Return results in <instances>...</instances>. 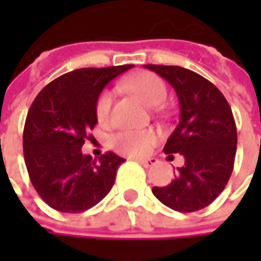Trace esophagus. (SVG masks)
Here are the masks:
<instances>
[{
    "label": "esophagus",
    "mask_w": 261,
    "mask_h": 261,
    "mask_svg": "<svg viewBox=\"0 0 261 261\" xmlns=\"http://www.w3.org/2000/svg\"><path fill=\"white\" fill-rule=\"evenodd\" d=\"M137 163H140L142 166H145V168H149V166H152V165H155L157 163V159L155 157H148V159H134Z\"/></svg>",
    "instance_id": "esophagus-1"
}]
</instances>
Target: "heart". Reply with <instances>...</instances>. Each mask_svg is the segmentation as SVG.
<instances>
[{"label":"heart","mask_w":261,"mask_h":261,"mask_svg":"<svg viewBox=\"0 0 261 261\" xmlns=\"http://www.w3.org/2000/svg\"><path fill=\"white\" fill-rule=\"evenodd\" d=\"M122 86L142 99L149 107L160 106L168 96V87L165 81L151 72H140L127 79ZM112 92L104 90L95 106V113L99 122H107L112 110ZM157 140V133L151 128L145 130H124L112 137V146L127 155H142L148 152Z\"/></svg>","instance_id":"1"}]
</instances>
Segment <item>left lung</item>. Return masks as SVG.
<instances>
[{
  "instance_id": "obj_1",
  "label": "left lung",
  "mask_w": 261,
  "mask_h": 261,
  "mask_svg": "<svg viewBox=\"0 0 261 261\" xmlns=\"http://www.w3.org/2000/svg\"><path fill=\"white\" fill-rule=\"evenodd\" d=\"M177 92L180 124L168 139L165 154H182L184 165L165 187H152L155 198L181 213L210 205L225 189L234 168L237 130L222 92L208 80L181 66L145 65Z\"/></svg>"
}]
</instances>
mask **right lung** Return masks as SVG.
I'll list each match as a JSON object with an SVG mask.
<instances>
[{
    "instance_id": "1",
    "label": "right lung",
    "mask_w": 261,
    "mask_h": 261,
    "mask_svg": "<svg viewBox=\"0 0 261 261\" xmlns=\"http://www.w3.org/2000/svg\"><path fill=\"white\" fill-rule=\"evenodd\" d=\"M130 68L75 69L46 84L34 98L24 127V160L33 187L51 208L86 212L112 190L125 160L109 151L95 162L81 146L92 139L89 133L98 122L99 93Z\"/></svg>"
}]
</instances>
